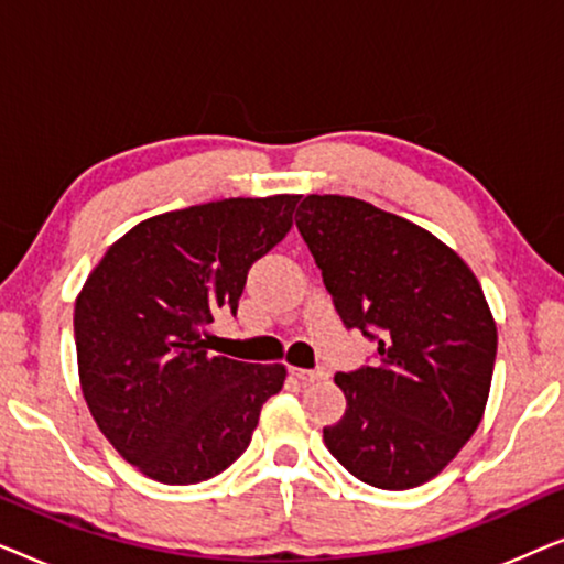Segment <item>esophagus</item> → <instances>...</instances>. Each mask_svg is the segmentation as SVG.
Listing matches in <instances>:
<instances>
[{
	"instance_id": "esophagus-1",
	"label": "esophagus",
	"mask_w": 564,
	"mask_h": 564,
	"mask_svg": "<svg viewBox=\"0 0 564 564\" xmlns=\"http://www.w3.org/2000/svg\"><path fill=\"white\" fill-rule=\"evenodd\" d=\"M292 375L297 377L300 382H318V380H326V372H323V369H297V367H292Z\"/></svg>"
}]
</instances>
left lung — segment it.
<instances>
[{"label": "left lung", "instance_id": "left-lung-1", "mask_svg": "<svg viewBox=\"0 0 564 564\" xmlns=\"http://www.w3.org/2000/svg\"><path fill=\"white\" fill-rule=\"evenodd\" d=\"M295 223L338 318L377 344L375 365L336 372L346 411L323 442L361 482L415 488L488 403L498 330L480 282L436 236L365 199L307 195Z\"/></svg>", "mask_w": 564, "mask_h": 564}]
</instances>
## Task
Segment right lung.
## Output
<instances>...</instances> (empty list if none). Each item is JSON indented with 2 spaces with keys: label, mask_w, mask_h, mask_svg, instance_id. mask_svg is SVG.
I'll use <instances>...</instances> for the list:
<instances>
[{
  "label": "right lung",
  "mask_w": 564,
  "mask_h": 564,
  "mask_svg": "<svg viewBox=\"0 0 564 564\" xmlns=\"http://www.w3.org/2000/svg\"><path fill=\"white\" fill-rule=\"evenodd\" d=\"M300 195L230 197L149 218L112 243L74 307L82 392L122 459L192 485L246 452L282 365L210 351L215 315H236L253 261L292 228Z\"/></svg>",
  "instance_id": "1"
}]
</instances>
